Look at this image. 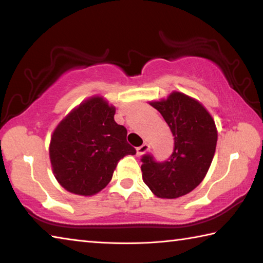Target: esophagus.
I'll use <instances>...</instances> for the list:
<instances>
[{
    "mask_svg": "<svg viewBox=\"0 0 263 263\" xmlns=\"http://www.w3.org/2000/svg\"><path fill=\"white\" fill-rule=\"evenodd\" d=\"M148 149H149V145L146 144V142H145V144H142L140 147L137 148V155H138V157H141V155L145 154Z\"/></svg>",
    "mask_w": 263,
    "mask_h": 263,
    "instance_id": "1",
    "label": "esophagus"
}]
</instances>
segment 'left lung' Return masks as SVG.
Instances as JSON below:
<instances>
[{"label": "left lung", "instance_id": "1", "mask_svg": "<svg viewBox=\"0 0 263 263\" xmlns=\"http://www.w3.org/2000/svg\"><path fill=\"white\" fill-rule=\"evenodd\" d=\"M149 104L171 128L174 151L163 162L144 155L142 180L158 197H181L201 183L211 166L218 138L215 121L202 103L180 91Z\"/></svg>", "mask_w": 263, "mask_h": 263}]
</instances>
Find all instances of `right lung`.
<instances>
[{"instance_id":"add662e5","label":"right lung","mask_w":263,"mask_h":263,"mask_svg":"<svg viewBox=\"0 0 263 263\" xmlns=\"http://www.w3.org/2000/svg\"><path fill=\"white\" fill-rule=\"evenodd\" d=\"M116 108L102 96L83 101L58 124L50 142L57 181L69 193L92 196L105 188L119 160L135 155L127 131L115 122Z\"/></svg>"}]
</instances>
